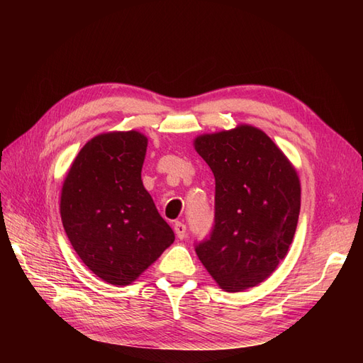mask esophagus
<instances>
[{"instance_id":"1","label":"esophagus","mask_w":363,"mask_h":363,"mask_svg":"<svg viewBox=\"0 0 363 363\" xmlns=\"http://www.w3.org/2000/svg\"><path fill=\"white\" fill-rule=\"evenodd\" d=\"M174 232H175V235H177L179 239H184L186 238V225L183 223L177 221L174 224Z\"/></svg>"}]
</instances>
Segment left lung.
<instances>
[{"label": "left lung", "mask_w": 363, "mask_h": 363, "mask_svg": "<svg viewBox=\"0 0 363 363\" xmlns=\"http://www.w3.org/2000/svg\"><path fill=\"white\" fill-rule=\"evenodd\" d=\"M194 147L215 175V225L196 256L225 292L257 286L292 244L298 174L265 131L248 124L196 136Z\"/></svg>", "instance_id": "1"}]
</instances>
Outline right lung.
I'll list each match as a JSON object with an SVG mask.
<instances>
[{
  "label": "right lung",
  "instance_id": "right-lung-1",
  "mask_svg": "<svg viewBox=\"0 0 363 363\" xmlns=\"http://www.w3.org/2000/svg\"><path fill=\"white\" fill-rule=\"evenodd\" d=\"M147 145L136 130L96 135L62 186L60 216L72 248L115 286L133 283L175 239L140 179Z\"/></svg>",
  "mask_w": 363,
  "mask_h": 363
}]
</instances>
